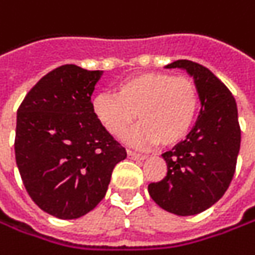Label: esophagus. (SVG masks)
I'll list each match as a JSON object with an SVG mask.
<instances>
[{
  "mask_svg": "<svg viewBox=\"0 0 255 255\" xmlns=\"http://www.w3.org/2000/svg\"><path fill=\"white\" fill-rule=\"evenodd\" d=\"M128 155H129V158H132V159H140L143 160L146 158V155H143V153H137V152H134V150H128Z\"/></svg>",
  "mask_w": 255,
  "mask_h": 255,
  "instance_id": "esophagus-1",
  "label": "esophagus"
}]
</instances>
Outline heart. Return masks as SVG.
Instances as JSON below:
<instances>
[{
  "label": "heart",
  "mask_w": 255,
  "mask_h": 255,
  "mask_svg": "<svg viewBox=\"0 0 255 255\" xmlns=\"http://www.w3.org/2000/svg\"><path fill=\"white\" fill-rule=\"evenodd\" d=\"M199 92L186 76L146 71L125 79L116 93H97L92 112L97 122L115 137H122L133 123L142 122L129 136L137 146L160 142L171 146L191 132L199 112Z\"/></svg>",
  "instance_id": "1"
}]
</instances>
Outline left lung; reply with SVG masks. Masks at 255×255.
<instances>
[{
  "label": "left lung",
  "instance_id": "left-lung-1",
  "mask_svg": "<svg viewBox=\"0 0 255 255\" xmlns=\"http://www.w3.org/2000/svg\"><path fill=\"white\" fill-rule=\"evenodd\" d=\"M166 67L194 76L202 106L186 139L162 155L166 176L147 191L162 210L195 215L214 205L233 181L241 143L238 110L230 89L202 64L176 60Z\"/></svg>",
  "mask_w": 255,
  "mask_h": 255
}]
</instances>
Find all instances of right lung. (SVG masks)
<instances>
[{
  "mask_svg": "<svg viewBox=\"0 0 255 255\" xmlns=\"http://www.w3.org/2000/svg\"><path fill=\"white\" fill-rule=\"evenodd\" d=\"M102 73L60 66L17 110L14 149L22 184L41 210L61 220L93 210L106 195L113 168L128 156L92 112Z\"/></svg>",
  "mask_w": 255,
  "mask_h": 255,
  "instance_id": "obj_1",
  "label": "right lung"
}]
</instances>
